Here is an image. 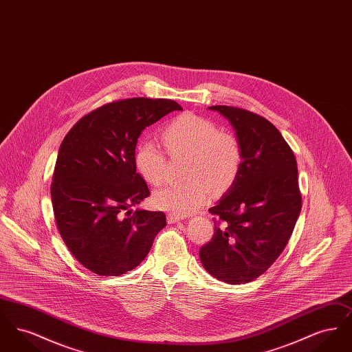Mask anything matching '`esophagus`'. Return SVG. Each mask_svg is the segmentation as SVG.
I'll use <instances>...</instances> for the list:
<instances>
[{
    "instance_id": "1",
    "label": "esophagus",
    "mask_w": 352,
    "mask_h": 352,
    "mask_svg": "<svg viewBox=\"0 0 352 352\" xmlns=\"http://www.w3.org/2000/svg\"><path fill=\"white\" fill-rule=\"evenodd\" d=\"M184 218L181 215H175V214H168V224H174V223H178V221H182Z\"/></svg>"
}]
</instances>
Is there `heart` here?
I'll return each instance as SVG.
<instances>
[{
    "instance_id": "1",
    "label": "heart",
    "mask_w": 352,
    "mask_h": 352,
    "mask_svg": "<svg viewBox=\"0 0 352 352\" xmlns=\"http://www.w3.org/2000/svg\"><path fill=\"white\" fill-rule=\"evenodd\" d=\"M162 141L171 157H187L184 184H168L158 188L153 201L157 207L175 215L197 211L214 191H224L234 184L241 166V149L232 134L195 115H184L170 122ZM135 164L146 182L160 184L166 174V157L153 141L142 142L135 153Z\"/></svg>"
}]
</instances>
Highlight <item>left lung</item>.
I'll use <instances>...</instances> for the list:
<instances>
[{
    "label": "left lung",
    "mask_w": 352,
    "mask_h": 352,
    "mask_svg": "<svg viewBox=\"0 0 352 352\" xmlns=\"http://www.w3.org/2000/svg\"><path fill=\"white\" fill-rule=\"evenodd\" d=\"M232 125L241 149L234 184L208 211L219 218L199 251L204 269L227 284H247L278 258L301 212L294 153L278 129L250 111L212 105Z\"/></svg>",
    "instance_id": "left-lung-1"
}]
</instances>
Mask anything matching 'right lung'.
<instances>
[{"label": "right lung", "instance_id": "right-lung-1", "mask_svg": "<svg viewBox=\"0 0 352 352\" xmlns=\"http://www.w3.org/2000/svg\"><path fill=\"white\" fill-rule=\"evenodd\" d=\"M182 107L168 99L113 101L80 118L55 164L51 201L65 244L84 268L121 276L148 256L166 226L161 211L135 210L151 195L135 171L142 131Z\"/></svg>", "mask_w": 352, "mask_h": 352}]
</instances>
